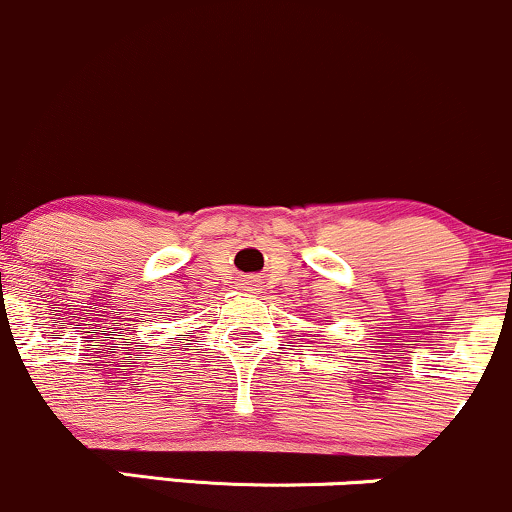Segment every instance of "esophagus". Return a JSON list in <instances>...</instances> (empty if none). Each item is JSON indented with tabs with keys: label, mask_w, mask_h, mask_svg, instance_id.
Here are the masks:
<instances>
[{
	"label": "esophagus",
	"mask_w": 512,
	"mask_h": 512,
	"mask_svg": "<svg viewBox=\"0 0 512 512\" xmlns=\"http://www.w3.org/2000/svg\"><path fill=\"white\" fill-rule=\"evenodd\" d=\"M241 287H244V290H249V292H254V290H258V280L256 278H244L239 283Z\"/></svg>",
	"instance_id": "34e87169"
}]
</instances>
